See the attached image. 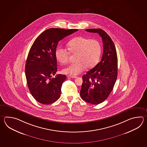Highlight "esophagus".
Returning a JSON list of instances; mask_svg holds the SVG:
<instances>
[{
	"mask_svg": "<svg viewBox=\"0 0 147 147\" xmlns=\"http://www.w3.org/2000/svg\"><path fill=\"white\" fill-rule=\"evenodd\" d=\"M67 78H77V77L76 76H67Z\"/></svg>",
	"mask_w": 147,
	"mask_h": 147,
	"instance_id": "obj_1",
	"label": "esophagus"
}]
</instances>
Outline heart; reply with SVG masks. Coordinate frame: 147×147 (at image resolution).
<instances>
[{
	"label": "heart",
	"mask_w": 147,
	"mask_h": 147,
	"mask_svg": "<svg viewBox=\"0 0 147 147\" xmlns=\"http://www.w3.org/2000/svg\"><path fill=\"white\" fill-rule=\"evenodd\" d=\"M68 48L70 53L64 48H58L55 52V57L59 63L65 64L69 60L70 53L76 55V63L62 70L63 74L72 76L79 75L85 68H94L99 63L102 52L99 41L81 36L70 41L68 44Z\"/></svg>",
	"instance_id": "heart-1"
}]
</instances>
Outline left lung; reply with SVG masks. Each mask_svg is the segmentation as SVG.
Segmentation results:
<instances>
[{"label":"left lung","instance_id":"1","mask_svg":"<svg viewBox=\"0 0 147 147\" xmlns=\"http://www.w3.org/2000/svg\"><path fill=\"white\" fill-rule=\"evenodd\" d=\"M102 38L103 51L102 59L94 68L82 76L81 98L86 102L98 105L109 96L118 75V58L116 47L111 38L101 29H87Z\"/></svg>","mask_w":147,"mask_h":147}]
</instances>
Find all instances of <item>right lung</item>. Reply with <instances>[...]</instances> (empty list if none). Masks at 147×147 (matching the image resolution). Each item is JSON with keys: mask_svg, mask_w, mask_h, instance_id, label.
<instances>
[{"mask_svg": "<svg viewBox=\"0 0 147 147\" xmlns=\"http://www.w3.org/2000/svg\"><path fill=\"white\" fill-rule=\"evenodd\" d=\"M78 31L50 28L42 32L32 44L25 66V75L28 88L35 100L49 105L58 100L61 95L66 75H57L55 52L58 42L63 38Z\"/></svg>", "mask_w": 147, "mask_h": 147, "instance_id": "obj_1", "label": "right lung"}]
</instances>
